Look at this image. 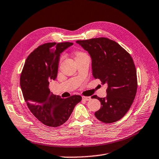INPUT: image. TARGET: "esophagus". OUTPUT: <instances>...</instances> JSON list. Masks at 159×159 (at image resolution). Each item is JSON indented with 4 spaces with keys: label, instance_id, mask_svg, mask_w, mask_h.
<instances>
[{
    "label": "esophagus",
    "instance_id": "1",
    "mask_svg": "<svg viewBox=\"0 0 159 159\" xmlns=\"http://www.w3.org/2000/svg\"><path fill=\"white\" fill-rule=\"evenodd\" d=\"M83 99L85 101H89L91 99V97H89V96H83Z\"/></svg>",
    "mask_w": 159,
    "mask_h": 159
}]
</instances>
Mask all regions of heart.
Listing matches in <instances>:
<instances>
[{
  "label": "heart",
  "instance_id": "1",
  "mask_svg": "<svg viewBox=\"0 0 159 159\" xmlns=\"http://www.w3.org/2000/svg\"><path fill=\"white\" fill-rule=\"evenodd\" d=\"M80 54H83V53H77L76 55H80Z\"/></svg>",
  "mask_w": 159,
  "mask_h": 159
}]
</instances>
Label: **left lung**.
I'll list each match as a JSON object with an SVG mask.
<instances>
[{
  "instance_id": "8db88e82",
  "label": "left lung",
  "mask_w": 159,
  "mask_h": 159,
  "mask_svg": "<svg viewBox=\"0 0 159 159\" xmlns=\"http://www.w3.org/2000/svg\"><path fill=\"white\" fill-rule=\"evenodd\" d=\"M76 43L90 55L94 78L108 85L106 98L92 96L101 102L100 109L95 112V117L105 123L118 121L129 110L137 92L134 60L127 51L109 39L77 40Z\"/></svg>"
}]
</instances>
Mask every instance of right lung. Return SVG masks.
I'll use <instances>...</instances> for the list:
<instances>
[{
    "instance_id": "obj_1",
    "label": "right lung",
    "mask_w": 159,
    "mask_h": 159,
    "mask_svg": "<svg viewBox=\"0 0 159 159\" xmlns=\"http://www.w3.org/2000/svg\"><path fill=\"white\" fill-rule=\"evenodd\" d=\"M72 43H48L28 55L20 76V86L28 108L36 119L47 126L56 127L68 120L80 95L61 98L49 89L50 80L57 75L60 54Z\"/></svg>"
}]
</instances>
